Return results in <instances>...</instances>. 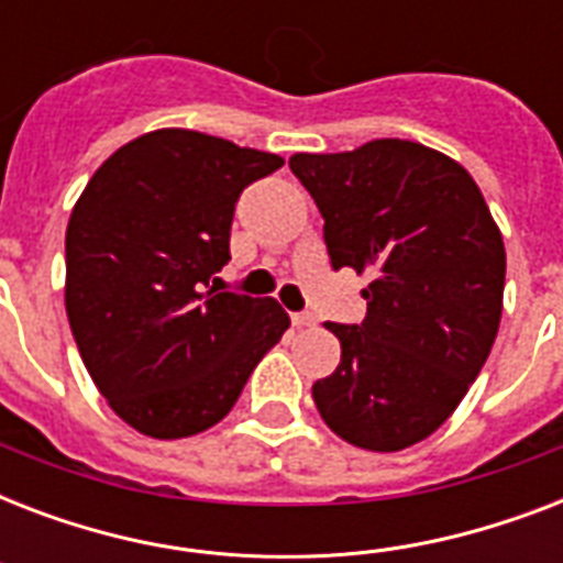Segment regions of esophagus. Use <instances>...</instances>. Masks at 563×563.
Here are the masks:
<instances>
[{
  "label": "esophagus",
  "mask_w": 563,
  "mask_h": 563,
  "mask_svg": "<svg viewBox=\"0 0 563 563\" xmlns=\"http://www.w3.org/2000/svg\"><path fill=\"white\" fill-rule=\"evenodd\" d=\"M291 324L298 327H316V316H309V312H295V316H291Z\"/></svg>",
  "instance_id": "1"
}]
</instances>
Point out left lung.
I'll use <instances>...</instances> for the list:
<instances>
[{"label":"left lung","mask_w":563,"mask_h":563,"mask_svg":"<svg viewBox=\"0 0 563 563\" xmlns=\"http://www.w3.org/2000/svg\"><path fill=\"white\" fill-rule=\"evenodd\" d=\"M289 169L316 198L335 272L371 274L365 321L324 324L342 362L312 400L347 444L406 450L453 415L497 339L499 228L464 166L409 140L295 154Z\"/></svg>","instance_id":"1"}]
</instances>
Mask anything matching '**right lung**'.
Listing matches in <instances>:
<instances>
[{
    "mask_svg": "<svg viewBox=\"0 0 563 563\" xmlns=\"http://www.w3.org/2000/svg\"><path fill=\"white\" fill-rule=\"evenodd\" d=\"M283 157L163 128L101 163L66 228V316L110 409L143 435L219 423L289 330L274 298L210 289L242 189Z\"/></svg>",
    "mask_w": 563,
    "mask_h": 563,
    "instance_id": "right-lung-1",
    "label": "right lung"
}]
</instances>
